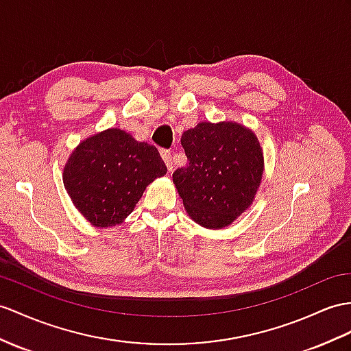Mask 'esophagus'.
I'll use <instances>...</instances> for the list:
<instances>
[{"mask_svg": "<svg viewBox=\"0 0 351 351\" xmlns=\"http://www.w3.org/2000/svg\"><path fill=\"white\" fill-rule=\"evenodd\" d=\"M160 156H162V159H164L168 171H173L174 162H173V156H171V152L167 150V149H162V150H160Z\"/></svg>", "mask_w": 351, "mask_h": 351, "instance_id": "esophagus-1", "label": "esophagus"}]
</instances>
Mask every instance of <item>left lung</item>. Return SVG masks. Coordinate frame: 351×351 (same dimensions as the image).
Masks as SVG:
<instances>
[{
    "instance_id": "8db88e82",
    "label": "left lung",
    "mask_w": 351,
    "mask_h": 351,
    "mask_svg": "<svg viewBox=\"0 0 351 351\" xmlns=\"http://www.w3.org/2000/svg\"><path fill=\"white\" fill-rule=\"evenodd\" d=\"M186 167L173 180L184 208L201 226L219 229L249 208L263 173L256 135L232 123L202 122L182 135Z\"/></svg>"
}]
</instances>
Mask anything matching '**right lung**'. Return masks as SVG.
<instances>
[{"instance_id": "obj_1", "label": "right lung", "mask_w": 351, "mask_h": 351, "mask_svg": "<svg viewBox=\"0 0 351 351\" xmlns=\"http://www.w3.org/2000/svg\"><path fill=\"white\" fill-rule=\"evenodd\" d=\"M165 173L155 146L113 128L80 143L64 169V186L86 220L108 228L131 215L146 186Z\"/></svg>"}]
</instances>
